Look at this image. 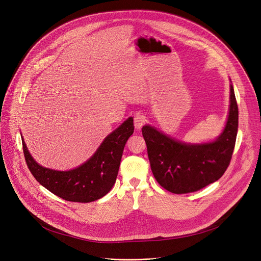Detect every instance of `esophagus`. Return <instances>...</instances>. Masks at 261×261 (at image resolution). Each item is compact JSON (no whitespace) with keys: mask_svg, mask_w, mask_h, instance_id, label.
<instances>
[{"mask_svg":"<svg viewBox=\"0 0 261 261\" xmlns=\"http://www.w3.org/2000/svg\"><path fill=\"white\" fill-rule=\"evenodd\" d=\"M145 121H146L145 116H143V115H136L134 117V127H135V129L140 130L141 127L144 125Z\"/></svg>","mask_w":261,"mask_h":261,"instance_id":"obj_1","label":"esophagus"}]
</instances>
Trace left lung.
<instances>
[{
  "mask_svg": "<svg viewBox=\"0 0 261 261\" xmlns=\"http://www.w3.org/2000/svg\"><path fill=\"white\" fill-rule=\"evenodd\" d=\"M239 108L230 85V108L224 131L211 143L186 144L144 126L142 136L156 180L175 194L198 191L218 180L229 166L237 139Z\"/></svg>",
  "mask_w": 261,
  "mask_h": 261,
  "instance_id": "obj_1",
  "label": "left lung"
}]
</instances>
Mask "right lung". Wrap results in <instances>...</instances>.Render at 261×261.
<instances>
[{
	"mask_svg": "<svg viewBox=\"0 0 261 261\" xmlns=\"http://www.w3.org/2000/svg\"><path fill=\"white\" fill-rule=\"evenodd\" d=\"M133 119L129 118L109 134L94 156L82 166L57 171L37 164L22 139V151L33 176L55 195L72 202H91L106 195L116 182L123 151L133 134Z\"/></svg>",
	"mask_w": 261,
	"mask_h": 261,
	"instance_id": "1",
	"label": "right lung"
}]
</instances>
